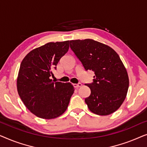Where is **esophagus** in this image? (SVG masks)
<instances>
[{
    "label": "esophagus",
    "mask_w": 147,
    "mask_h": 147,
    "mask_svg": "<svg viewBox=\"0 0 147 147\" xmlns=\"http://www.w3.org/2000/svg\"><path fill=\"white\" fill-rule=\"evenodd\" d=\"M82 86V84H81V83H78V84H74V86L75 88H80V87H81V86Z\"/></svg>",
    "instance_id": "1"
}]
</instances>
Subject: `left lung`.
Returning a JSON list of instances; mask_svg holds the SVG:
<instances>
[{
    "mask_svg": "<svg viewBox=\"0 0 147 147\" xmlns=\"http://www.w3.org/2000/svg\"><path fill=\"white\" fill-rule=\"evenodd\" d=\"M69 45L84 69L95 74L93 82L86 84L91 90L85 99L89 110L101 116L116 111L125 100L129 86L119 55L109 46L93 39L71 40Z\"/></svg>",
    "mask_w": 147,
    "mask_h": 147,
    "instance_id": "8db88e82",
    "label": "left lung"
}]
</instances>
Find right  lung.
<instances>
[{"instance_id": "1", "label": "right lung", "mask_w": 147, "mask_h": 147, "mask_svg": "<svg viewBox=\"0 0 147 147\" xmlns=\"http://www.w3.org/2000/svg\"><path fill=\"white\" fill-rule=\"evenodd\" d=\"M69 49V41L50 42L34 49L24 57L18 74L19 95L37 117L53 119L63 114L74 92L71 83H55L53 70Z\"/></svg>"}]
</instances>
